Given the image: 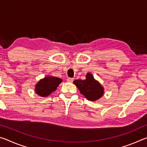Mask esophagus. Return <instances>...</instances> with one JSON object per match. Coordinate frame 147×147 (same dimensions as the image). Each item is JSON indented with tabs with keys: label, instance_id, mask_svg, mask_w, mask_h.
Masks as SVG:
<instances>
[{
	"label": "esophagus",
	"instance_id": "obj_1",
	"mask_svg": "<svg viewBox=\"0 0 147 147\" xmlns=\"http://www.w3.org/2000/svg\"><path fill=\"white\" fill-rule=\"evenodd\" d=\"M67 82H73L74 79L71 78H68L67 79Z\"/></svg>",
	"mask_w": 147,
	"mask_h": 147
}]
</instances>
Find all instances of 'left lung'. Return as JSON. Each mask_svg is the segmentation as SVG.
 <instances>
[{
  "label": "left lung",
  "mask_w": 147,
  "mask_h": 147,
  "mask_svg": "<svg viewBox=\"0 0 147 147\" xmlns=\"http://www.w3.org/2000/svg\"><path fill=\"white\" fill-rule=\"evenodd\" d=\"M73 83L78 88L81 94L90 101L98 100L104 93V87L94 78L93 74L90 73H87L85 80H76Z\"/></svg>",
  "instance_id": "8db88e82"
}]
</instances>
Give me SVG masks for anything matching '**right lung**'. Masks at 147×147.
I'll list each match as a JSON object with an SVG mask.
<instances>
[{
  "mask_svg": "<svg viewBox=\"0 0 147 147\" xmlns=\"http://www.w3.org/2000/svg\"><path fill=\"white\" fill-rule=\"evenodd\" d=\"M63 80L53 76H47L41 79L35 86V92L42 97H46L56 90Z\"/></svg>",
  "mask_w": 147,
  "mask_h": 147,
  "instance_id": "obj_1",
  "label": "right lung"
}]
</instances>
